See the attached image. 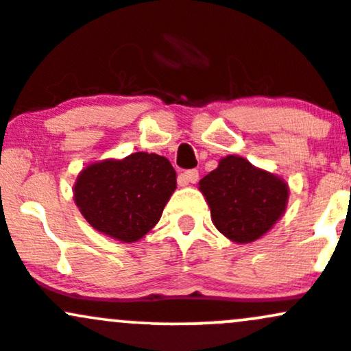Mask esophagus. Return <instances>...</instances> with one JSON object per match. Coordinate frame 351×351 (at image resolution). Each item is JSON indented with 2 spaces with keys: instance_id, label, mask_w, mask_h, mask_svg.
Returning <instances> with one entry per match:
<instances>
[{
  "instance_id": "1",
  "label": "esophagus",
  "mask_w": 351,
  "mask_h": 351,
  "mask_svg": "<svg viewBox=\"0 0 351 351\" xmlns=\"http://www.w3.org/2000/svg\"><path fill=\"white\" fill-rule=\"evenodd\" d=\"M198 182V171L197 169H188V171L182 173V175L178 176V183L182 186L188 185V183H197Z\"/></svg>"
}]
</instances>
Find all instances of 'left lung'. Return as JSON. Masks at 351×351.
I'll use <instances>...</instances> for the list:
<instances>
[{"instance_id": "8db88e82", "label": "left lung", "mask_w": 351, "mask_h": 351, "mask_svg": "<svg viewBox=\"0 0 351 351\" xmlns=\"http://www.w3.org/2000/svg\"><path fill=\"white\" fill-rule=\"evenodd\" d=\"M212 222L232 242L249 243L267 234L286 212L289 188L245 158L225 156L200 180Z\"/></svg>"}]
</instances>
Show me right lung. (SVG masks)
Returning a JSON list of instances; mask_svg holds the SVG:
<instances>
[{
  "mask_svg": "<svg viewBox=\"0 0 351 351\" xmlns=\"http://www.w3.org/2000/svg\"><path fill=\"white\" fill-rule=\"evenodd\" d=\"M175 188L171 163L160 154L139 151L124 160L86 166L73 185V200L95 230L129 243L160 222Z\"/></svg>",
  "mask_w": 351,
  "mask_h": 351,
  "instance_id": "add662e5",
  "label": "right lung"
}]
</instances>
